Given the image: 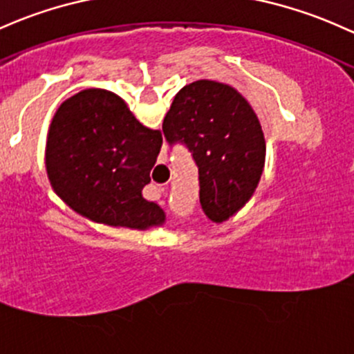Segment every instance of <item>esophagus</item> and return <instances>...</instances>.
Here are the masks:
<instances>
[{
  "label": "esophagus",
  "mask_w": 354,
  "mask_h": 354,
  "mask_svg": "<svg viewBox=\"0 0 354 354\" xmlns=\"http://www.w3.org/2000/svg\"><path fill=\"white\" fill-rule=\"evenodd\" d=\"M162 192H163L162 185H151V189H150V199H153V201L160 199Z\"/></svg>",
  "instance_id": "1"
}]
</instances>
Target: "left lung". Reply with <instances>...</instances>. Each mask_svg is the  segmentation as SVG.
Wrapping results in <instances>:
<instances>
[{"mask_svg": "<svg viewBox=\"0 0 354 354\" xmlns=\"http://www.w3.org/2000/svg\"><path fill=\"white\" fill-rule=\"evenodd\" d=\"M162 130L170 145L182 143L192 153L201 206L211 221H226L248 203L263 172L265 136L234 87L207 79L182 87Z\"/></svg>", "mask_w": 354, "mask_h": 354, "instance_id": "1", "label": "left lung"}]
</instances>
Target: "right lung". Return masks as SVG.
Here are the masks:
<instances>
[{
  "instance_id": "add662e5",
  "label": "right lung",
  "mask_w": 354,
  "mask_h": 354,
  "mask_svg": "<svg viewBox=\"0 0 354 354\" xmlns=\"http://www.w3.org/2000/svg\"><path fill=\"white\" fill-rule=\"evenodd\" d=\"M162 148L160 130L143 127L127 102L106 89H84L57 109L45 165L54 191L91 221L147 230L165 212L143 199Z\"/></svg>"
}]
</instances>
